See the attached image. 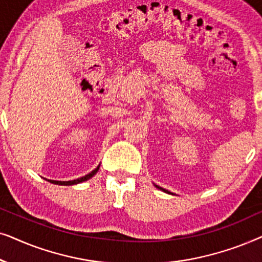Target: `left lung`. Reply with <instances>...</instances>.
Here are the masks:
<instances>
[{
	"label": "left lung",
	"mask_w": 262,
	"mask_h": 262,
	"mask_svg": "<svg viewBox=\"0 0 262 262\" xmlns=\"http://www.w3.org/2000/svg\"><path fill=\"white\" fill-rule=\"evenodd\" d=\"M154 186H155V187H156V188H159V189H161V191H163V192H166V193H168V194H173V193H171V192H169V191H168V189H164V188H162V187H160V186H159V185H155V184H154Z\"/></svg>",
	"instance_id": "left-lung-1"
}]
</instances>
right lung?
Listing matches in <instances>:
<instances>
[{
  "mask_svg": "<svg viewBox=\"0 0 262 262\" xmlns=\"http://www.w3.org/2000/svg\"><path fill=\"white\" fill-rule=\"evenodd\" d=\"M99 168H100V164H99L98 167L95 168L94 170H92L91 173L87 174V175H84V177H82V178H78V179H76V180H70V181H56V180H48V181H49V182H51V184H53V185H60V186H71V185H77V184H81V182L87 181V180H89V179H91V178L94 177V175H95L96 173H98Z\"/></svg>",
  "mask_w": 262,
  "mask_h": 262,
  "instance_id": "right-lung-1",
  "label": "right lung"
}]
</instances>
